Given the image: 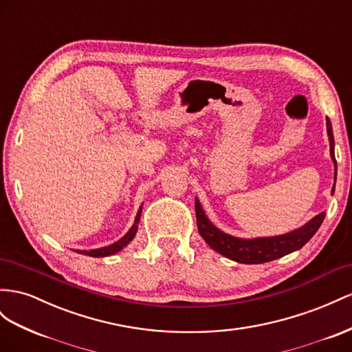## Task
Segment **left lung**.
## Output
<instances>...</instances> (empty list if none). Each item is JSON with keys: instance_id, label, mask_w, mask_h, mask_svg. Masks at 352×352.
<instances>
[{"instance_id": "8db88e82", "label": "left lung", "mask_w": 352, "mask_h": 352, "mask_svg": "<svg viewBox=\"0 0 352 352\" xmlns=\"http://www.w3.org/2000/svg\"><path fill=\"white\" fill-rule=\"evenodd\" d=\"M327 135L330 142V157L335 163V182H336V160H335V140L333 131H331V122L327 118ZM335 192V185L331 188V194ZM195 214H197V226L198 232L203 236L204 241L212 247L217 253L223 254L225 258L232 259L239 263H265L278 258H283L294 250H299L305 245L311 236L314 235L321 222L324 221L326 213L322 212L316 217L298 228L292 232L277 235V236H262V239H236V236L228 235L222 232L207 219V216L199 204L198 198H195Z\"/></svg>"}]
</instances>
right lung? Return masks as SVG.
<instances>
[{
	"label": "right lung",
	"mask_w": 352,
	"mask_h": 352,
	"mask_svg": "<svg viewBox=\"0 0 352 352\" xmlns=\"http://www.w3.org/2000/svg\"><path fill=\"white\" fill-rule=\"evenodd\" d=\"M140 214H142V207L139 208V212L136 214V219H135V223H133V226L129 230V232L122 236V239H120L117 243H113L108 247H102V249H96V250H77L78 253H82V254H87V256H91V258H105V256H111L113 253L120 252L122 247H126L133 239H135V235L138 232V223L140 221Z\"/></svg>",
	"instance_id": "right-lung-1"
}]
</instances>
